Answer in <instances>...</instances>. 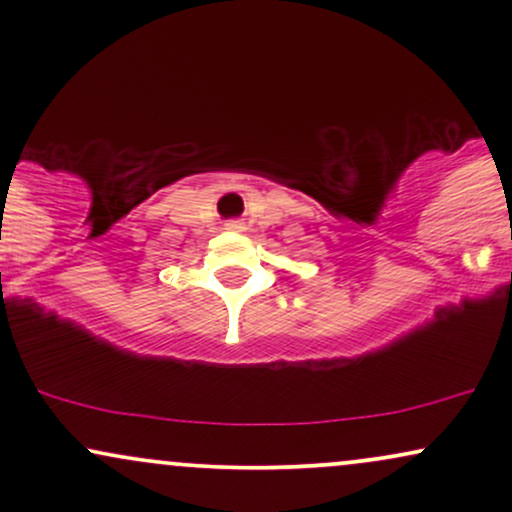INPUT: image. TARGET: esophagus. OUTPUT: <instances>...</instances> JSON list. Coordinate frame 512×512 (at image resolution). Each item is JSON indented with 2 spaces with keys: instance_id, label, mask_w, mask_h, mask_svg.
<instances>
[{
  "instance_id": "obj_1",
  "label": "esophagus",
  "mask_w": 512,
  "mask_h": 512,
  "mask_svg": "<svg viewBox=\"0 0 512 512\" xmlns=\"http://www.w3.org/2000/svg\"><path fill=\"white\" fill-rule=\"evenodd\" d=\"M226 231L240 233V231H243V223H240V221H228V223H226Z\"/></svg>"
}]
</instances>
